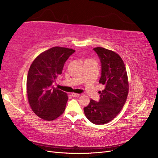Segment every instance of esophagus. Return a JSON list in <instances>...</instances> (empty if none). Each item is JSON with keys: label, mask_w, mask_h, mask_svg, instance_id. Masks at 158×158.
Listing matches in <instances>:
<instances>
[{"label": "esophagus", "mask_w": 158, "mask_h": 158, "mask_svg": "<svg viewBox=\"0 0 158 158\" xmlns=\"http://www.w3.org/2000/svg\"><path fill=\"white\" fill-rule=\"evenodd\" d=\"M71 95L73 97H74V98H75V97H79L80 95V94H75V93H73V94H71Z\"/></svg>", "instance_id": "34e87169"}]
</instances>
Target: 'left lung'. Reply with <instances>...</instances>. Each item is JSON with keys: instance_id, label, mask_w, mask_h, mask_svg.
I'll list each match as a JSON object with an SVG mask.
<instances>
[{"instance_id": "1", "label": "left lung", "mask_w": 158, "mask_h": 158, "mask_svg": "<svg viewBox=\"0 0 158 158\" xmlns=\"http://www.w3.org/2000/svg\"><path fill=\"white\" fill-rule=\"evenodd\" d=\"M94 50L102 63V76L99 83L105 85L100 92L99 102L91 99L84 107L86 118L96 125L110 122L123 108L129 92V81L125 64L117 52L103 47Z\"/></svg>"}]
</instances>
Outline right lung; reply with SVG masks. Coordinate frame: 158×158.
<instances>
[{"instance_id":"add662e5","label":"right lung","mask_w":158,"mask_h":158,"mask_svg":"<svg viewBox=\"0 0 158 158\" xmlns=\"http://www.w3.org/2000/svg\"><path fill=\"white\" fill-rule=\"evenodd\" d=\"M75 51L54 47L35 59L28 72L27 94L31 110L39 118L52 121L65 110L68 96L52 84L62 73L64 64Z\"/></svg>"}]
</instances>
